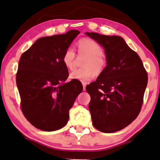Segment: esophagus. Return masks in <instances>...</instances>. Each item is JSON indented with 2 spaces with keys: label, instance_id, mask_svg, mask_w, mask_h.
<instances>
[{
  "label": "esophagus",
  "instance_id": "esophagus-1",
  "mask_svg": "<svg viewBox=\"0 0 160 160\" xmlns=\"http://www.w3.org/2000/svg\"><path fill=\"white\" fill-rule=\"evenodd\" d=\"M86 86H87L86 83H83V90H86Z\"/></svg>",
  "mask_w": 160,
  "mask_h": 160
}]
</instances>
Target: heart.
<instances>
[{"instance_id": "obj_1", "label": "heart", "mask_w": 160, "mask_h": 160, "mask_svg": "<svg viewBox=\"0 0 160 160\" xmlns=\"http://www.w3.org/2000/svg\"><path fill=\"white\" fill-rule=\"evenodd\" d=\"M78 52L80 54L88 56L83 63L86 68L75 69L70 72V77L80 82H89L95 77V71L101 72L105 67V59L103 54L104 50L96 41L89 38H83L79 41ZM75 52L72 48H68L63 53L62 62L68 69H72L74 65Z\"/></svg>"}]
</instances>
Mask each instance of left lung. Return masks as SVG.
<instances>
[{"label": "left lung", "mask_w": 160, "mask_h": 160, "mask_svg": "<svg viewBox=\"0 0 160 160\" xmlns=\"http://www.w3.org/2000/svg\"><path fill=\"white\" fill-rule=\"evenodd\" d=\"M104 48L107 66L96 81L86 87L90 95L92 123L100 132L123 129L141 111L148 75L138 55L123 38L86 32Z\"/></svg>", "instance_id": "8db88e82"}]
</instances>
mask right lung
Here are the masks:
<instances>
[{"label":"right lung","mask_w":160,"mask_h":160,"mask_svg":"<svg viewBox=\"0 0 160 160\" xmlns=\"http://www.w3.org/2000/svg\"><path fill=\"white\" fill-rule=\"evenodd\" d=\"M79 34L70 30L40 38L21 56L16 75L21 108L38 129L52 132L65 126L69 111L83 90L80 81L66 82L69 72L62 62L64 52Z\"/></svg>","instance_id":"add662e5"}]
</instances>
